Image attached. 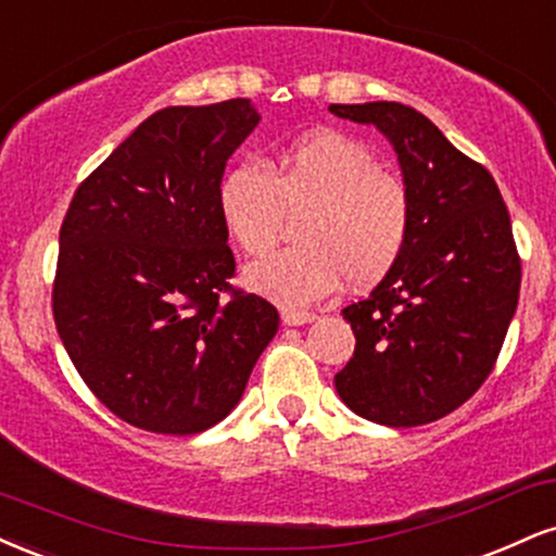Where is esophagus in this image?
Here are the masks:
<instances>
[{
	"label": "esophagus",
	"mask_w": 556,
	"mask_h": 556,
	"mask_svg": "<svg viewBox=\"0 0 556 556\" xmlns=\"http://www.w3.org/2000/svg\"><path fill=\"white\" fill-rule=\"evenodd\" d=\"M280 317H283L286 325H304L315 319V312L299 309V306H283V309H280Z\"/></svg>",
	"instance_id": "esophagus-1"
}]
</instances>
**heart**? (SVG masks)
Wrapping results in <instances>:
<instances>
[{
  "label": "heart",
  "instance_id": "1",
  "mask_svg": "<svg viewBox=\"0 0 556 556\" xmlns=\"http://www.w3.org/2000/svg\"><path fill=\"white\" fill-rule=\"evenodd\" d=\"M304 205V244L247 267V283L280 304L317 302L343 278L354 286L375 283L393 270L410 239L408 185L382 172L367 142L338 129L299 137L267 166L241 161L218 189L228 237L252 257L276 244L286 211Z\"/></svg>",
  "mask_w": 556,
  "mask_h": 556
}]
</instances>
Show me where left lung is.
<instances>
[{"label": "left lung", "mask_w": 556, "mask_h": 556, "mask_svg": "<svg viewBox=\"0 0 556 556\" xmlns=\"http://www.w3.org/2000/svg\"><path fill=\"white\" fill-rule=\"evenodd\" d=\"M393 142L414 200L393 270L343 317L356 349L336 375L343 403L384 427H419L471 397L505 343L520 296V254L494 176L406 103H332Z\"/></svg>", "instance_id": "8db88e82"}]
</instances>
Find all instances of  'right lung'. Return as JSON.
<instances>
[{"instance_id": "1", "label": "right lung", "mask_w": 556, "mask_h": 556, "mask_svg": "<svg viewBox=\"0 0 556 556\" xmlns=\"http://www.w3.org/2000/svg\"><path fill=\"white\" fill-rule=\"evenodd\" d=\"M257 119L250 98L155 111L85 176L59 228V338L90 393L146 432L226 419L278 332L276 306L231 283L218 211Z\"/></svg>"}]
</instances>
